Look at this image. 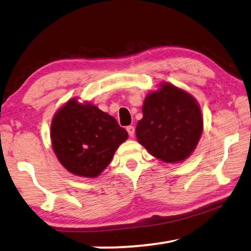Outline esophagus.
Instances as JSON below:
<instances>
[{"instance_id": "obj_1", "label": "esophagus", "mask_w": 251, "mask_h": 251, "mask_svg": "<svg viewBox=\"0 0 251 251\" xmlns=\"http://www.w3.org/2000/svg\"><path fill=\"white\" fill-rule=\"evenodd\" d=\"M126 130L128 131V135L130 136V137H134V135H135V127L134 126H127Z\"/></svg>"}]
</instances>
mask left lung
Returning <instances> with one entry per match:
<instances>
[{"mask_svg":"<svg viewBox=\"0 0 251 251\" xmlns=\"http://www.w3.org/2000/svg\"><path fill=\"white\" fill-rule=\"evenodd\" d=\"M202 128L201 109L196 99L175 85L161 83L158 90L145 97L136 137L151 156L178 164L193 154Z\"/></svg>","mask_w":251,"mask_h":251,"instance_id":"8db88e82","label":"left lung"}]
</instances>
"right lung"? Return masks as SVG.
I'll list each match as a JSON object with an SVG mask.
<instances>
[{
	"instance_id": "add662e5",
	"label": "right lung",
	"mask_w": 251,
	"mask_h": 251,
	"mask_svg": "<svg viewBox=\"0 0 251 251\" xmlns=\"http://www.w3.org/2000/svg\"><path fill=\"white\" fill-rule=\"evenodd\" d=\"M127 138L126 129L115 118L76 97L67 100L50 123V141L58 161L80 177L100 176Z\"/></svg>"
}]
</instances>
